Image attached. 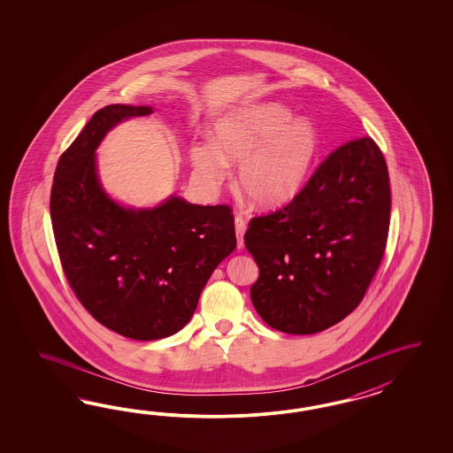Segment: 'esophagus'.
Masks as SVG:
<instances>
[{"label": "esophagus", "mask_w": 453, "mask_h": 453, "mask_svg": "<svg viewBox=\"0 0 453 453\" xmlns=\"http://www.w3.org/2000/svg\"><path fill=\"white\" fill-rule=\"evenodd\" d=\"M235 224V237H237V247L242 249L244 247V233H246V219L242 216H235L234 219Z\"/></svg>", "instance_id": "1"}]
</instances>
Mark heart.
I'll use <instances>...</instances> for the list:
<instances>
[{
    "label": "heart",
    "mask_w": 453,
    "mask_h": 453,
    "mask_svg": "<svg viewBox=\"0 0 453 453\" xmlns=\"http://www.w3.org/2000/svg\"><path fill=\"white\" fill-rule=\"evenodd\" d=\"M319 152L316 127L279 103L234 111L212 129V142L191 148L196 174L209 188L220 186L229 165L239 163L237 188L257 207L282 206L307 180Z\"/></svg>",
    "instance_id": "b5f03b06"
}]
</instances>
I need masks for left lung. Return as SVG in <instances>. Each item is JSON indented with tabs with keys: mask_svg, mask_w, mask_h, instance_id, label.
<instances>
[{
	"mask_svg": "<svg viewBox=\"0 0 453 453\" xmlns=\"http://www.w3.org/2000/svg\"><path fill=\"white\" fill-rule=\"evenodd\" d=\"M390 179L372 137L330 152L288 206L249 220L247 250L259 277L250 288L273 329H329L362 302L384 257Z\"/></svg>",
	"mask_w": 453,
	"mask_h": 453,
	"instance_id": "obj_1",
	"label": "left lung"
}]
</instances>
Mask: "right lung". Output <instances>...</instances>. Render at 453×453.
Returning <instances> with one entry per match:
<instances>
[{"label": "right lung", "instance_id": "right-lung-1", "mask_svg": "<svg viewBox=\"0 0 453 453\" xmlns=\"http://www.w3.org/2000/svg\"><path fill=\"white\" fill-rule=\"evenodd\" d=\"M110 104L61 154L50 211L59 261L82 307L104 327L134 341L182 329L214 269L235 249L233 209L171 197L154 209H126L101 189L99 142L112 126L151 114Z\"/></svg>", "mask_w": 453, "mask_h": 453}]
</instances>
